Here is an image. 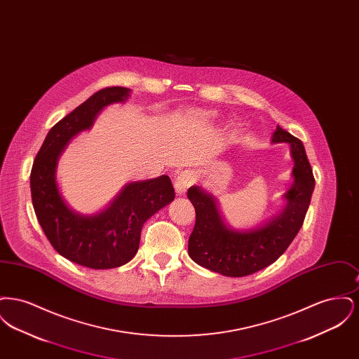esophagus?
Returning a JSON list of instances; mask_svg holds the SVG:
<instances>
[{
  "instance_id": "obj_1",
  "label": "esophagus",
  "mask_w": 359,
  "mask_h": 359,
  "mask_svg": "<svg viewBox=\"0 0 359 359\" xmlns=\"http://www.w3.org/2000/svg\"><path fill=\"white\" fill-rule=\"evenodd\" d=\"M194 179H192V175L189 172H182L180 175L176 176L175 179V191L176 194L180 196V195H184L187 192L188 187L192 184Z\"/></svg>"
}]
</instances>
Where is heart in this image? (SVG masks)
I'll list each match as a JSON object with an SVG mask.
<instances>
[{
    "label": "heart",
    "instance_id": "obj_1",
    "mask_svg": "<svg viewBox=\"0 0 359 359\" xmlns=\"http://www.w3.org/2000/svg\"><path fill=\"white\" fill-rule=\"evenodd\" d=\"M188 120L196 121V122H211L217 118V114L207 110H189L187 113Z\"/></svg>",
    "mask_w": 359,
    "mask_h": 359
}]
</instances>
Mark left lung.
Returning a JSON list of instances; mask_svg holds the SVG:
<instances>
[{
	"label": "left lung",
	"mask_w": 359,
	"mask_h": 359,
	"mask_svg": "<svg viewBox=\"0 0 359 359\" xmlns=\"http://www.w3.org/2000/svg\"><path fill=\"white\" fill-rule=\"evenodd\" d=\"M271 144H288L293 160L290 189L281 196L284 208L264 222L234 229L226 222L217 199L201 186H192L188 199L196 222L188 239V255L201 266L227 277L255 273L281 256L299 233L307 214L315 179L303 142L277 125Z\"/></svg>",
	"instance_id": "left-lung-1"
}]
</instances>
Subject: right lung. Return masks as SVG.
<instances>
[{
    "label": "right lung",
    "mask_w": 359,
    "mask_h": 359,
    "mask_svg": "<svg viewBox=\"0 0 359 359\" xmlns=\"http://www.w3.org/2000/svg\"><path fill=\"white\" fill-rule=\"evenodd\" d=\"M130 88L107 87L59 121L46 137L31 172V192L39 223L53 249L69 261L91 269H113L136 256L141 229L175 199L171 179L129 182L110 203L82 214L65 201L56 179L57 161L74 137L90 130L104 107L125 103Z\"/></svg>",
    "instance_id": "add662e5"
}]
</instances>
